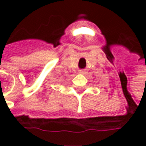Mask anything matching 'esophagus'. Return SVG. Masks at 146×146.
<instances>
[{"instance_id":"esophagus-1","label":"esophagus","mask_w":146,"mask_h":146,"mask_svg":"<svg viewBox=\"0 0 146 146\" xmlns=\"http://www.w3.org/2000/svg\"><path fill=\"white\" fill-rule=\"evenodd\" d=\"M79 73L81 74V75H84V74H86V70H84V69L83 70H79Z\"/></svg>"}]
</instances>
